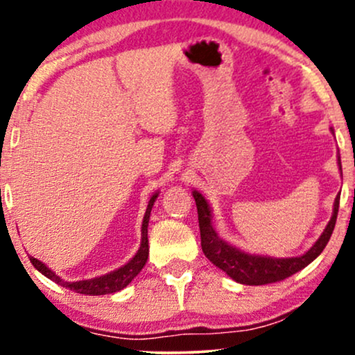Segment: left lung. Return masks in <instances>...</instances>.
I'll list each match as a JSON object with an SVG mask.
<instances>
[{"label":"left lung","instance_id":"left-lung-1","mask_svg":"<svg viewBox=\"0 0 355 355\" xmlns=\"http://www.w3.org/2000/svg\"><path fill=\"white\" fill-rule=\"evenodd\" d=\"M340 164V157H339ZM195 203H197L198 211V227H200V239H202V250L207 259L210 260L214 266L222 268L227 272V275L237 280L240 284L247 285H266L280 282V280L287 279V277L294 275L295 272L302 270L307 267L320 252L327 245L329 239H331L334 227H336L337 211H339V200L340 197L336 198L334 203V215L325 227L324 234L320 239L313 243V247L309 252H305L300 257H292V259H272V257H259V255H248L245 252L239 250V248L229 245L218 239L215 234L214 227H211V214L209 209V203L202 197L198 191H193Z\"/></svg>","mask_w":355,"mask_h":355}]
</instances>
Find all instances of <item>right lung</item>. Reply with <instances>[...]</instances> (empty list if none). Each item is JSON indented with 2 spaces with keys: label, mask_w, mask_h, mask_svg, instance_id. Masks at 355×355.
<instances>
[{
  "label": "right lung",
  "mask_w": 355,
  "mask_h": 355,
  "mask_svg": "<svg viewBox=\"0 0 355 355\" xmlns=\"http://www.w3.org/2000/svg\"><path fill=\"white\" fill-rule=\"evenodd\" d=\"M158 195L155 193L152 198H150L148 209L145 211L144 223H141V245L138 248L137 255L130 260L128 263L123 267H120L118 270L112 272V274L96 277V279L89 280H80V282H64L63 279H60L55 272H51L50 268L44 266L43 262H40L35 257H30V262L33 263L35 268H38L43 275H46L48 279L53 280V282L63 285V287L70 288V291L78 292V294L85 295H105V294H113V292L121 291L126 285L132 282L135 277L140 274V270L144 268L146 263V259H148V220H150V211H152L153 202Z\"/></svg>",
  "instance_id": "add662e5"
}]
</instances>
